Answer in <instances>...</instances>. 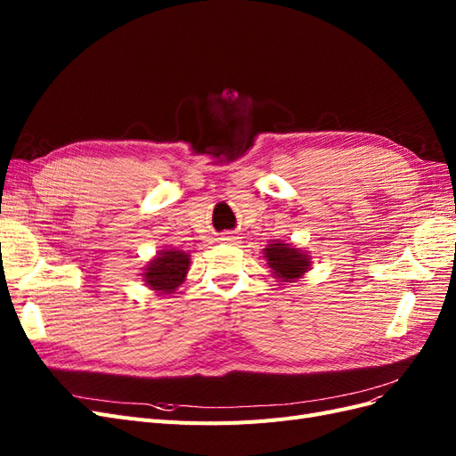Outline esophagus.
Segmentation results:
<instances>
[{
    "label": "esophagus",
    "instance_id": "1",
    "mask_svg": "<svg viewBox=\"0 0 456 456\" xmlns=\"http://www.w3.org/2000/svg\"><path fill=\"white\" fill-rule=\"evenodd\" d=\"M220 240H223L224 243H233V241H236L238 238H233V236H230V233H224V236H223V238H220Z\"/></svg>",
    "mask_w": 456,
    "mask_h": 456
}]
</instances>
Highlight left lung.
Here are the masks:
<instances>
[{"label":"left lung","instance_id":"1","mask_svg":"<svg viewBox=\"0 0 456 456\" xmlns=\"http://www.w3.org/2000/svg\"><path fill=\"white\" fill-rule=\"evenodd\" d=\"M262 253H265L272 275L283 285L302 280L312 268V256L295 243L272 241L262 249Z\"/></svg>","mask_w":456,"mask_h":456}]
</instances>
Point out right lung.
<instances>
[{"label": "right lung", "mask_w": 456, "mask_h": 456, "mask_svg": "<svg viewBox=\"0 0 456 456\" xmlns=\"http://www.w3.org/2000/svg\"><path fill=\"white\" fill-rule=\"evenodd\" d=\"M190 255L181 249H159L156 256L151 258L146 268L142 270V281L148 289L163 295H173L176 287L186 280V273L190 270Z\"/></svg>", "instance_id": "right-lung-1"}]
</instances>
